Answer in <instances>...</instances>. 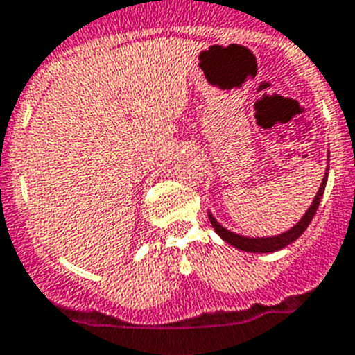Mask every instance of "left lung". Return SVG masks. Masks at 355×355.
<instances>
[{"instance_id": "1", "label": "left lung", "mask_w": 355, "mask_h": 355, "mask_svg": "<svg viewBox=\"0 0 355 355\" xmlns=\"http://www.w3.org/2000/svg\"><path fill=\"white\" fill-rule=\"evenodd\" d=\"M329 157H330V155H329ZM327 178H329V171L324 173L323 182H321V186H320V191H318V195H315L314 202H312V205L309 207V211L303 214V218L300 220V222H297L293 229H288L287 233H282V234H278V236L247 238V236H242V234L231 233L229 229L222 227V225H220V223L214 220V216L211 213H207V216H209V222H211V225L214 227V231H216V233L222 236V240H225L227 243H231L233 247H236V249H242V251H247V252H274V251H279V249L287 247L288 243L296 242L297 238L303 234V231L309 227V223H311V220L314 218L315 211H318V205H320V202H321V196H323L324 186H327Z\"/></svg>"}]
</instances>
